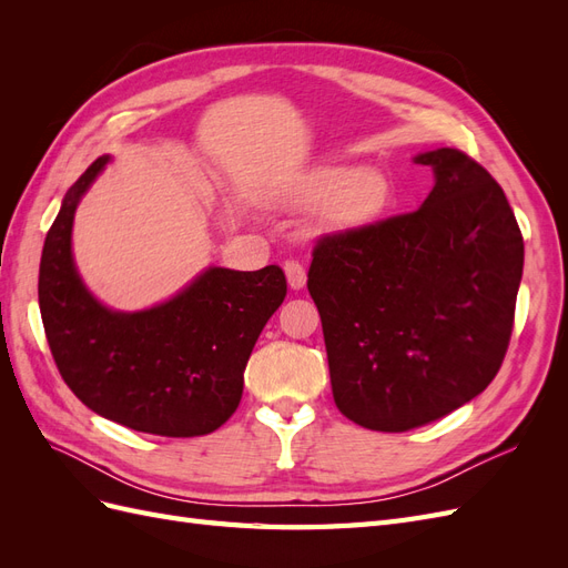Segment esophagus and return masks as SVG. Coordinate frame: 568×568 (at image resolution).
I'll return each instance as SVG.
<instances>
[{"label":"esophagus","instance_id":"esophagus-1","mask_svg":"<svg viewBox=\"0 0 568 568\" xmlns=\"http://www.w3.org/2000/svg\"><path fill=\"white\" fill-rule=\"evenodd\" d=\"M284 272H286V280H288V286H291V288L298 291V288L305 286L307 272H305L303 263H298V261H286V263H284Z\"/></svg>","mask_w":568,"mask_h":568}]
</instances>
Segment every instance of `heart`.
Wrapping results in <instances>:
<instances>
[{
    "label": "heart",
    "instance_id": "obj_1",
    "mask_svg": "<svg viewBox=\"0 0 568 568\" xmlns=\"http://www.w3.org/2000/svg\"><path fill=\"white\" fill-rule=\"evenodd\" d=\"M307 201L326 203L322 225L332 230H357L382 217L393 201L386 175L355 165L322 168L303 184Z\"/></svg>",
    "mask_w": 568,
    "mask_h": 568
}]
</instances>
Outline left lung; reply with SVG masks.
<instances>
[{
  "label": "left lung",
  "instance_id": "left-lung-1",
  "mask_svg": "<svg viewBox=\"0 0 568 568\" xmlns=\"http://www.w3.org/2000/svg\"><path fill=\"white\" fill-rule=\"evenodd\" d=\"M415 163L436 175L419 211L322 234L307 270L334 403L386 434L486 390L509 346L524 272L521 230L488 170L448 146Z\"/></svg>",
  "mask_w": 568,
  "mask_h": 568
}]
</instances>
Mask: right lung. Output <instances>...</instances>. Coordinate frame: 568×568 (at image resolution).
Returning a JSON list of instances; mask_svg holds the SVG:
<instances>
[{
	"mask_svg": "<svg viewBox=\"0 0 568 568\" xmlns=\"http://www.w3.org/2000/svg\"><path fill=\"white\" fill-rule=\"evenodd\" d=\"M109 163L97 159L68 189L40 263V313L59 374L97 415L168 438L215 432L239 407L244 369L286 296L282 267H209L151 311L113 313L73 265L78 201Z\"/></svg>",
	"mask_w": 568,
	"mask_h": 568,
	"instance_id": "obj_1",
	"label": "right lung"
}]
</instances>
